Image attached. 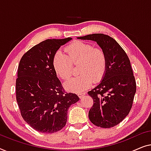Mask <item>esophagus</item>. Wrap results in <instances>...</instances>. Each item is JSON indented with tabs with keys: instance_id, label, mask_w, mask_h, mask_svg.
Segmentation results:
<instances>
[{
	"instance_id": "esophagus-1",
	"label": "esophagus",
	"mask_w": 151,
	"mask_h": 151,
	"mask_svg": "<svg viewBox=\"0 0 151 151\" xmlns=\"http://www.w3.org/2000/svg\"><path fill=\"white\" fill-rule=\"evenodd\" d=\"M85 94H86V92H81L78 93V96H79V97H81L83 96H84Z\"/></svg>"
}]
</instances>
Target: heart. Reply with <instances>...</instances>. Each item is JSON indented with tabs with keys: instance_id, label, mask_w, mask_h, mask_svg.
<instances>
[{
	"instance_id": "b5f03b06",
	"label": "heart",
	"mask_w": 151,
	"mask_h": 151,
	"mask_svg": "<svg viewBox=\"0 0 151 151\" xmlns=\"http://www.w3.org/2000/svg\"><path fill=\"white\" fill-rule=\"evenodd\" d=\"M66 55L61 51L55 52L52 58V66L55 73L63 80L71 75L73 65L78 64L79 75L65 83L68 90L80 92L88 88L92 80L98 82L105 75L107 59L105 52L101 47L88 42L75 41L65 48Z\"/></svg>"
}]
</instances>
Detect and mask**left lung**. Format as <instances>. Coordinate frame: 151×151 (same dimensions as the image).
<instances>
[{
	"label": "left lung",
	"instance_id": "8db88e82",
	"mask_svg": "<svg viewBox=\"0 0 151 151\" xmlns=\"http://www.w3.org/2000/svg\"><path fill=\"white\" fill-rule=\"evenodd\" d=\"M78 39L96 42L107 55V69L103 80L88 92L93 99L89 118L97 127H114L130 112L136 92L130 60L120 44L109 35L94 33Z\"/></svg>",
	"mask_w": 151,
	"mask_h": 151
}]
</instances>
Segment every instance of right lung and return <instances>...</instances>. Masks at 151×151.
<instances>
[{
  "mask_svg": "<svg viewBox=\"0 0 151 151\" xmlns=\"http://www.w3.org/2000/svg\"><path fill=\"white\" fill-rule=\"evenodd\" d=\"M71 39L44 40L25 52L19 63L17 103L23 119L39 132L62 129L69 107L79 100L76 94L65 92L52 66L55 52Z\"/></svg>",
  "mask_w": 151,
  "mask_h": 151,
  "instance_id": "right-lung-1",
  "label": "right lung"
}]
</instances>
